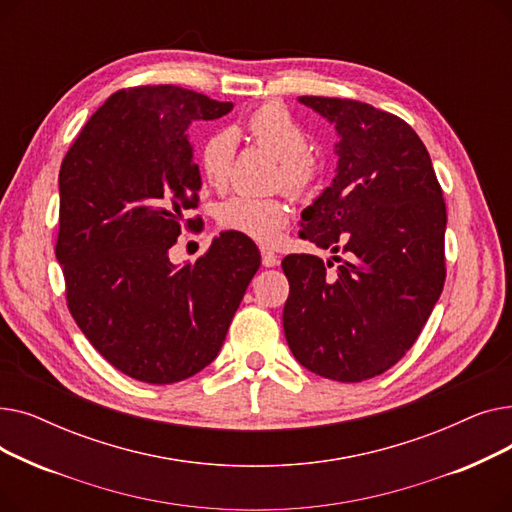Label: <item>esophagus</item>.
<instances>
[{
    "label": "esophagus",
    "mask_w": 512,
    "mask_h": 512,
    "mask_svg": "<svg viewBox=\"0 0 512 512\" xmlns=\"http://www.w3.org/2000/svg\"><path fill=\"white\" fill-rule=\"evenodd\" d=\"M261 261H263L265 267H274V265L280 263V257L270 249H261Z\"/></svg>",
    "instance_id": "34e87169"
}]
</instances>
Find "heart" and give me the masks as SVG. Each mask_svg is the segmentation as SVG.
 I'll use <instances>...</instances> for the list:
<instances>
[{
    "label": "heart",
    "mask_w": 512,
    "mask_h": 512,
    "mask_svg": "<svg viewBox=\"0 0 512 512\" xmlns=\"http://www.w3.org/2000/svg\"><path fill=\"white\" fill-rule=\"evenodd\" d=\"M247 137L280 159L278 184L288 193L311 195L321 178V164L309 153L305 128L290 116L286 107L265 103L245 120ZM238 134L232 128L213 132L201 147V170L213 188H226L232 178ZM288 205L276 197L234 195L218 209L222 228L251 236L259 242H272L288 224Z\"/></svg>",
    "instance_id": "b5f03b06"
}]
</instances>
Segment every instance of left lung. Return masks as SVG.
Returning a JSON list of instances; mask_svg holds the SVG:
<instances>
[{
  "mask_svg": "<svg viewBox=\"0 0 512 512\" xmlns=\"http://www.w3.org/2000/svg\"><path fill=\"white\" fill-rule=\"evenodd\" d=\"M299 101L334 122L340 137L336 176L303 211L301 236L348 259L330 274L315 255L284 257L290 284L284 334L309 371L363 382L407 355L440 299L442 186L405 120L355 99L305 95Z\"/></svg>",
  "mask_w": 512,
  "mask_h": 512,
  "instance_id": "obj_1",
  "label": "left lung"
}]
</instances>
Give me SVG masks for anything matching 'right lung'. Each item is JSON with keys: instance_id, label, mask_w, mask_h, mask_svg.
<instances>
[{"instance_id": "right-lung-1", "label": "right lung", "mask_w": 512, "mask_h": 512, "mask_svg": "<svg viewBox=\"0 0 512 512\" xmlns=\"http://www.w3.org/2000/svg\"><path fill=\"white\" fill-rule=\"evenodd\" d=\"M232 107L174 85L122 89L62 161L56 257L68 309L107 363L145 384L186 380L218 357L261 265L232 230L195 263L168 255L182 224L199 220H184L201 188L186 128Z\"/></svg>"}]
</instances>
